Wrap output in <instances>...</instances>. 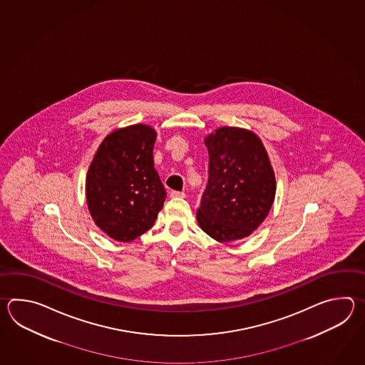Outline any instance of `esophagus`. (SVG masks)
Instances as JSON below:
<instances>
[{
    "instance_id": "1",
    "label": "esophagus",
    "mask_w": 365,
    "mask_h": 365,
    "mask_svg": "<svg viewBox=\"0 0 365 365\" xmlns=\"http://www.w3.org/2000/svg\"><path fill=\"white\" fill-rule=\"evenodd\" d=\"M171 198H185L184 192H171Z\"/></svg>"
}]
</instances>
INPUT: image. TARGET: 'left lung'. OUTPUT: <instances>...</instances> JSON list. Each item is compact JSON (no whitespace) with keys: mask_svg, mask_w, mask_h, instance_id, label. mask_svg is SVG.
Instances as JSON below:
<instances>
[{"mask_svg":"<svg viewBox=\"0 0 365 365\" xmlns=\"http://www.w3.org/2000/svg\"><path fill=\"white\" fill-rule=\"evenodd\" d=\"M209 182L197 211L202 231L219 242L241 240L267 217L277 182L264 143L256 133L222 126L205 137Z\"/></svg>","mask_w":365,"mask_h":365,"instance_id":"8db88e82","label":"left lung"}]
</instances>
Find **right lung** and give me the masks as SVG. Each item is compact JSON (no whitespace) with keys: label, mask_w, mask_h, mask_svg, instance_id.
Wrapping results in <instances>:
<instances>
[{"label":"right lung","mask_w":365,"mask_h":365,"mask_svg":"<svg viewBox=\"0 0 365 365\" xmlns=\"http://www.w3.org/2000/svg\"><path fill=\"white\" fill-rule=\"evenodd\" d=\"M156 130L120 128L103 140L86 176V201L95 225L110 239L129 242L150 230L165 190L154 168Z\"/></svg>","instance_id":"obj_1"}]
</instances>
